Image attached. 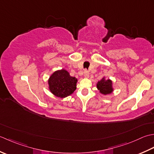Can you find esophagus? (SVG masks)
<instances>
[{
  "label": "esophagus",
  "mask_w": 154,
  "mask_h": 154,
  "mask_svg": "<svg viewBox=\"0 0 154 154\" xmlns=\"http://www.w3.org/2000/svg\"><path fill=\"white\" fill-rule=\"evenodd\" d=\"M89 72L87 70H84V77L85 78H88V76H89Z\"/></svg>",
  "instance_id": "obj_1"
}]
</instances>
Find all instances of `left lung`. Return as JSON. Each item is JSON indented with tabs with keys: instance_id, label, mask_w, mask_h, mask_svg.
I'll list each match as a JSON object with an SVG mask.
<instances>
[{
	"instance_id": "1",
	"label": "left lung",
	"mask_w": 154,
	"mask_h": 154,
	"mask_svg": "<svg viewBox=\"0 0 154 154\" xmlns=\"http://www.w3.org/2000/svg\"><path fill=\"white\" fill-rule=\"evenodd\" d=\"M96 86L100 92L103 95L111 94L114 90L112 88V81L109 79L106 80L105 77H103L101 80L98 81Z\"/></svg>"
}]
</instances>
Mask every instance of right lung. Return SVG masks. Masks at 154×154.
<instances>
[{
    "label": "right lung",
    "mask_w": 154,
    "mask_h": 154,
    "mask_svg": "<svg viewBox=\"0 0 154 154\" xmlns=\"http://www.w3.org/2000/svg\"><path fill=\"white\" fill-rule=\"evenodd\" d=\"M77 78L70 76L64 69L55 71L48 79L49 90L56 97L63 98L72 94L76 89Z\"/></svg>",
    "instance_id": "obj_1"
}]
</instances>
